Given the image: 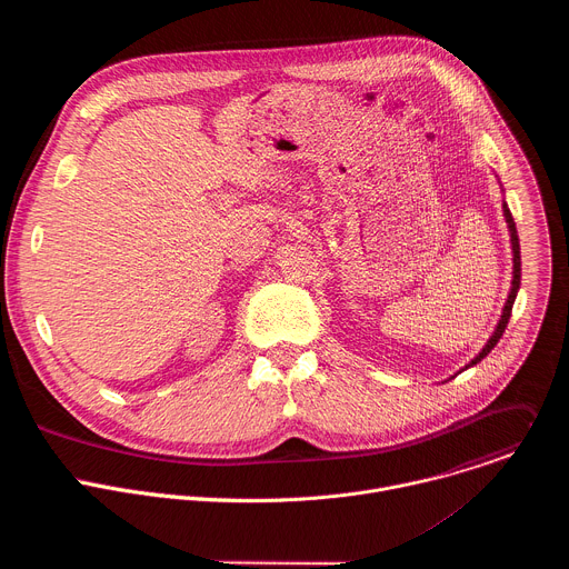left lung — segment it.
Returning <instances> with one entry per match:
<instances>
[{"instance_id":"8db88e82","label":"left lung","mask_w":569,"mask_h":569,"mask_svg":"<svg viewBox=\"0 0 569 569\" xmlns=\"http://www.w3.org/2000/svg\"><path fill=\"white\" fill-rule=\"evenodd\" d=\"M502 211H505V220H507V227H509V236H511V250H513V279H511V290H509V297H507V303H505V308H502V315H500V321H498V327H496V331H493V336L489 338V342L483 345V349L461 369V371H466V369H470L472 365H477V362H481L486 356L491 353V349L500 342V338H502V333H505V329H507V323H509V317H511V310H513V301H516V297H518V290H520V274H522V268H520V240H518V231H516V222H513V216H511V211H509V204L507 202H502ZM459 371V373H461ZM457 376V373H455ZM452 376V378H455Z\"/></svg>"}]
</instances>
